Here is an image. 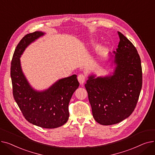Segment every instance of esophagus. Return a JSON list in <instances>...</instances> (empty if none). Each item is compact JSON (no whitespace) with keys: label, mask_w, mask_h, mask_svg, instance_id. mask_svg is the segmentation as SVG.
<instances>
[{"label":"esophagus","mask_w":155,"mask_h":155,"mask_svg":"<svg viewBox=\"0 0 155 155\" xmlns=\"http://www.w3.org/2000/svg\"><path fill=\"white\" fill-rule=\"evenodd\" d=\"M85 79H86V77L84 74H80L78 76V82L80 85L84 84V83L85 81Z\"/></svg>","instance_id":"esophagus-1"}]
</instances>
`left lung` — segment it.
I'll return each instance as SVG.
<instances>
[{"instance_id":"obj_1","label":"left lung","mask_w":155,"mask_h":155,"mask_svg":"<svg viewBox=\"0 0 155 155\" xmlns=\"http://www.w3.org/2000/svg\"><path fill=\"white\" fill-rule=\"evenodd\" d=\"M120 41L114 54L112 74L88 76L85 87L94 119L102 125L117 124L134 111L142 87L141 59L133 43L118 31Z\"/></svg>"}]
</instances>
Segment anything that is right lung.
Returning <instances> with one entry per match:
<instances>
[{
  "mask_svg": "<svg viewBox=\"0 0 155 155\" xmlns=\"http://www.w3.org/2000/svg\"><path fill=\"white\" fill-rule=\"evenodd\" d=\"M45 33L35 31L23 37L14 51L11 67L14 98L23 116L37 126L53 129L67 123L69 117L68 104L79 82L77 75L56 81L45 91L32 88L22 72L20 58L26 48Z\"/></svg>",
  "mask_w": 155,
  "mask_h": 155,
  "instance_id": "right-lung-1",
  "label": "right lung"
}]
</instances>
